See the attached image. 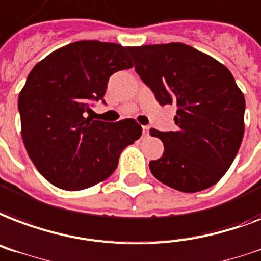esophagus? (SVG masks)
Returning a JSON list of instances; mask_svg holds the SVG:
<instances>
[{
	"label": "esophagus",
	"instance_id": "1",
	"mask_svg": "<svg viewBox=\"0 0 261 261\" xmlns=\"http://www.w3.org/2000/svg\"><path fill=\"white\" fill-rule=\"evenodd\" d=\"M142 133H144V135H148L149 134V127L148 126H142Z\"/></svg>",
	"mask_w": 261,
	"mask_h": 261
}]
</instances>
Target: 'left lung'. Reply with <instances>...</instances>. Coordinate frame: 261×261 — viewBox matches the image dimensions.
<instances>
[{
  "label": "left lung",
  "mask_w": 261,
  "mask_h": 261,
  "mask_svg": "<svg viewBox=\"0 0 261 261\" xmlns=\"http://www.w3.org/2000/svg\"><path fill=\"white\" fill-rule=\"evenodd\" d=\"M135 71L160 105H176V131L150 135L164 144L149 163L153 176L184 193L218 184L241 146L245 97L234 76L214 57L180 42L131 46Z\"/></svg>",
  "instance_id": "1"
}]
</instances>
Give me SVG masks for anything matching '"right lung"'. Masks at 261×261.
Segmentation results:
<instances>
[{
    "label": "right lung",
    "instance_id": "right-lung-1",
    "mask_svg": "<svg viewBox=\"0 0 261 261\" xmlns=\"http://www.w3.org/2000/svg\"><path fill=\"white\" fill-rule=\"evenodd\" d=\"M130 47L77 41L35 64L19 93L21 138L43 178L64 190H82L109 178L127 145L142 134L134 119L116 123L86 116L102 99L108 79L134 67Z\"/></svg>",
    "mask_w": 261,
    "mask_h": 261
}]
</instances>
